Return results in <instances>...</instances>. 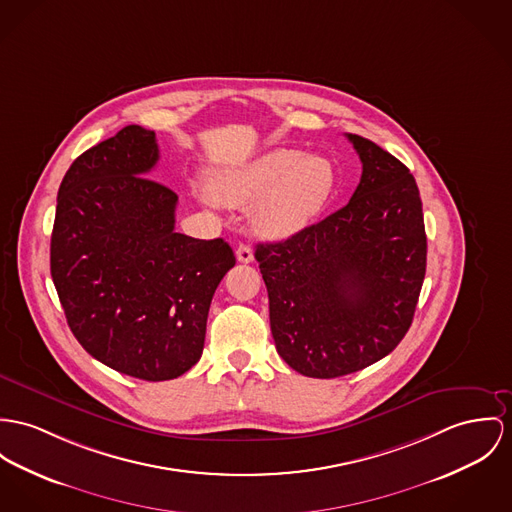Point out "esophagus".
<instances>
[{
    "label": "esophagus",
    "instance_id": "1",
    "mask_svg": "<svg viewBox=\"0 0 512 512\" xmlns=\"http://www.w3.org/2000/svg\"><path fill=\"white\" fill-rule=\"evenodd\" d=\"M236 257L239 263H251L253 261V251L247 243H239V247L236 249Z\"/></svg>",
    "mask_w": 512,
    "mask_h": 512
}]
</instances>
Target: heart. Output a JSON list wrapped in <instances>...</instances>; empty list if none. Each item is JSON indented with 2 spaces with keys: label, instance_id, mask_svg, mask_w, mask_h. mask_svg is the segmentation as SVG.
Segmentation results:
<instances>
[{
  "label": "heart",
  "instance_id": "heart-1",
  "mask_svg": "<svg viewBox=\"0 0 512 512\" xmlns=\"http://www.w3.org/2000/svg\"><path fill=\"white\" fill-rule=\"evenodd\" d=\"M335 187L329 159L276 148L236 167L212 171L206 193L216 204L251 210V226L263 237L282 239L302 232L323 210Z\"/></svg>",
  "mask_w": 512,
  "mask_h": 512
}]
</instances>
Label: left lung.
Returning a JSON list of instances; mask_svg holds the SVG:
<instances>
[{
  "instance_id": "obj_1",
  "label": "left lung",
  "mask_w": 512,
  "mask_h": 512,
  "mask_svg": "<svg viewBox=\"0 0 512 512\" xmlns=\"http://www.w3.org/2000/svg\"><path fill=\"white\" fill-rule=\"evenodd\" d=\"M362 161L351 200L288 239L257 243L276 351L310 378H339L392 353L427 269L423 204L409 169L349 134Z\"/></svg>"
}]
</instances>
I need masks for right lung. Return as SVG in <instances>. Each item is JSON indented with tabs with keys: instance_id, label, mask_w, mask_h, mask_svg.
Listing matches in <instances>:
<instances>
[{
	"instance_id": "add662e5",
	"label": "right lung",
	"mask_w": 512,
	"mask_h": 512,
	"mask_svg": "<svg viewBox=\"0 0 512 512\" xmlns=\"http://www.w3.org/2000/svg\"><path fill=\"white\" fill-rule=\"evenodd\" d=\"M156 132L138 124L83 152L66 171L50 273L79 345L120 374L173 380L202 354L212 296L236 265L222 239L175 232L177 195L146 177Z\"/></svg>"
}]
</instances>
